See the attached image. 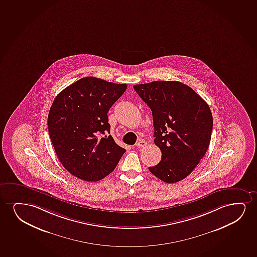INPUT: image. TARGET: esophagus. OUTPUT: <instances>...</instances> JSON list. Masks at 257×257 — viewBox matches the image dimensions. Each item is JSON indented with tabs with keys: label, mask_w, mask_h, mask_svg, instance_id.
Masks as SVG:
<instances>
[{
	"label": "esophagus",
	"mask_w": 257,
	"mask_h": 257,
	"mask_svg": "<svg viewBox=\"0 0 257 257\" xmlns=\"http://www.w3.org/2000/svg\"><path fill=\"white\" fill-rule=\"evenodd\" d=\"M146 145H147V142H146V141H144V140H140V141L137 142V144L135 145V147H137V148H140V147H145Z\"/></svg>",
	"instance_id": "esophagus-1"
}]
</instances>
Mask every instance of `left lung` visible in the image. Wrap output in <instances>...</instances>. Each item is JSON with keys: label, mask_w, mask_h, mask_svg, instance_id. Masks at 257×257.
<instances>
[{"label": "left lung", "mask_w": 257, "mask_h": 257, "mask_svg": "<svg viewBox=\"0 0 257 257\" xmlns=\"http://www.w3.org/2000/svg\"><path fill=\"white\" fill-rule=\"evenodd\" d=\"M134 89L150 107L160 163L149 171L167 183L182 180L206 154L211 140L210 108L191 87L178 81H154Z\"/></svg>", "instance_id": "left-lung-1"}]
</instances>
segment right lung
I'll return each instance as SVG.
<instances>
[{"label":"right lung","mask_w":257,"mask_h":257,"mask_svg":"<svg viewBox=\"0 0 257 257\" xmlns=\"http://www.w3.org/2000/svg\"><path fill=\"white\" fill-rule=\"evenodd\" d=\"M126 88L125 83L83 77L54 99L48 116L49 135L58 160L74 176L102 180L125 153L108 135L107 113Z\"/></svg>","instance_id":"right-lung-1"}]
</instances>
